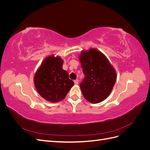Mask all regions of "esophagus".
<instances>
[{"label":"esophagus","instance_id":"34e87169","mask_svg":"<svg viewBox=\"0 0 150 150\" xmlns=\"http://www.w3.org/2000/svg\"><path fill=\"white\" fill-rule=\"evenodd\" d=\"M74 84L77 85V84H78V83H79V81H78V79H76V80L74 81Z\"/></svg>","mask_w":150,"mask_h":150}]
</instances>
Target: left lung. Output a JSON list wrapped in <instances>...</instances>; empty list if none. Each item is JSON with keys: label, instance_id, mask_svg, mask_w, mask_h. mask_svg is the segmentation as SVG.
Listing matches in <instances>:
<instances>
[{"label": "left lung", "instance_id": "8db88e82", "mask_svg": "<svg viewBox=\"0 0 150 150\" xmlns=\"http://www.w3.org/2000/svg\"><path fill=\"white\" fill-rule=\"evenodd\" d=\"M79 60L85 76L80 88L86 100L98 103L110 94L116 80V73L106 57L97 49L83 51Z\"/></svg>", "mask_w": 150, "mask_h": 150}]
</instances>
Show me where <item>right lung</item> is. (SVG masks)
<instances>
[{
  "label": "right lung",
  "instance_id": "add662e5",
  "mask_svg": "<svg viewBox=\"0 0 150 150\" xmlns=\"http://www.w3.org/2000/svg\"><path fill=\"white\" fill-rule=\"evenodd\" d=\"M62 64L61 57L52 55L44 59L35 72V87L47 101L55 103L62 100L74 85L67 72L62 69Z\"/></svg>",
  "mask_w": 150,
  "mask_h": 150
}]
</instances>
